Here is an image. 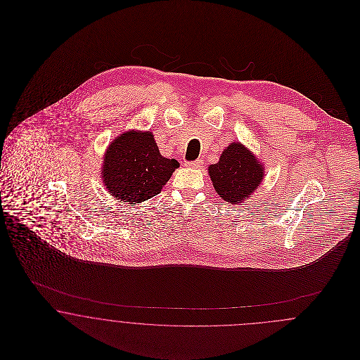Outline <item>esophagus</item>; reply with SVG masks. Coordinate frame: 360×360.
<instances>
[{
    "mask_svg": "<svg viewBox=\"0 0 360 360\" xmlns=\"http://www.w3.org/2000/svg\"><path fill=\"white\" fill-rule=\"evenodd\" d=\"M185 166L188 169H201L204 166V162H202V159H197V160H193V162H186Z\"/></svg>",
    "mask_w": 360,
    "mask_h": 360,
    "instance_id": "obj_1",
    "label": "esophagus"
}]
</instances>
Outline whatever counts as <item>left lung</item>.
I'll use <instances>...</instances> for the list:
<instances>
[{
  "instance_id": "obj_1",
  "label": "left lung",
  "mask_w": 360,
  "mask_h": 360,
  "mask_svg": "<svg viewBox=\"0 0 360 360\" xmlns=\"http://www.w3.org/2000/svg\"><path fill=\"white\" fill-rule=\"evenodd\" d=\"M209 175L217 194L229 204L243 202L260 185L262 163L241 143H231L220 160L209 166Z\"/></svg>"
}]
</instances>
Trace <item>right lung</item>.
<instances>
[{"instance_id":"1","label":"right lung","mask_w":360,"mask_h":360,"mask_svg":"<svg viewBox=\"0 0 360 360\" xmlns=\"http://www.w3.org/2000/svg\"><path fill=\"white\" fill-rule=\"evenodd\" d=\"M178 166L175 159L160 155L150 131L132 129L110 143L101 175L115 198L134 205L159 194Z\"/></svg>"}]
</instances>
